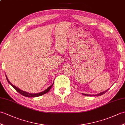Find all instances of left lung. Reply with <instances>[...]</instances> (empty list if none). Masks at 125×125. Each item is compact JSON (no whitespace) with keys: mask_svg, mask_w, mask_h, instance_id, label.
Listing matches in <instances>:
<instances>
[{"mask_svg":"<svg viewBox=\"0 0 125 125\" xmlns=\"http://www.w3.org/2000/svg\"><path fill=\"white\" fill-rule=\"evenodd\" d=\"M109 90V89H107L106 91H104V92H101V93H99V94H96V95H88V94H83V95H85V96H101V95H103V94H105L106 92H107V91H108Z\"/></svg>","mask_w":125,"mask_h":125,"instance_id":"1","label":"left lung"}]
</instances>
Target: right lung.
<instances>
[{
	"label": "right lung",
	"instance_id": "right-lung-1",
	"mask_svg": "<svg viewBox=\"0 0 125 125\" xmlns=\"http://www.w3.org/2000/svg\"><path fill=\"white\" fill-rule=\"evenodd\" d=\"M6 79H7V80L8 83H9L10 84V85L11 86H12L13 87L14 89H15L17 92L19 93H20V94H21L22 95L24 96L29 97H38V96H41V95H42L45 94H46V93H47V92H49V90L51 89V88H52V86H53V84H54V83L52 84V85L51 86H49L47 89H46V90H45L44 91H43V92H40V93H37V94H31V93H27V92H26L23 91H22V90L20 89L19 88H17L16 86H14L13 85H12V84H11V83H10V81L8 80V78H7V77L6 76Z\"/></svg>",
	"mask_w": 125,
	"mask_h": 125
}]
</instances>
